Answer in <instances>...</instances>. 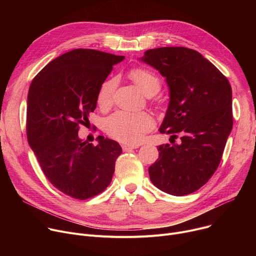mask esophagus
I'll return each instance as SVG.
<instances>
[{"label":"esophagus","instance_id":"34e87169","mask_svg":"<svg viewBox=\"0 0 256 256\" xmlns=\"http://www.w3.org/2000/svg\"><path fill=\"white\" fill-rule=\"evenodd\" d=\"M138 145H126V144H124L122 145V150L124 152H128V150H136L138 148Z\"/></svg>","mask_w":256,"mask_h":256}]
</instances>
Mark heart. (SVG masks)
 Masks as SVG:
<instances>
[{"mask_svg": "<svg viewBox=\"0 0 256 256\" xmlns=\"http://www.w3.org/2000/svg\"><path fill=\"white\" fill-rule=\"evenodd\" d=\"M130 76L145 94L160 88L158 78L150 70H132L130 72ZM116 85L117 80L115 78L106 80L102 85L98 96V102L102 108H108L112 104ZM154 126L152 116L146 112L117 111L106 118L104 122V128L108 135L119 142L130 145L142 142L146 134Z\"/></svg>", "mask_w": 256, "mask_h": 256, "instance_id": "1", "label": "heart"}]
</instances>
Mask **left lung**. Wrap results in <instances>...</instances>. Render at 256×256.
Wrapping results in <instances>:
<instances>
[{"label":"left lung","mask_w":256,"mask_h":256,"mask_svg":"<svg viewBox=\"0 0 256 256\" xmlns=\"http://www.w3.org/2000/svg\"><path fill=\"white\" fill-rule=\"evenodd\" d=\"M141 61L166 78L169 106L160 128L178 144L158 146L148 168L152 182L165 193L184 196L206 184L217 170L232 128V87L200 52L182 46L148 50ZM170 138V139H171Z\"/></svg>","instance_id":"left-lung-1"}]
</instances>
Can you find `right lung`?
<instances>
[{
    "instance_id": "right-lung-1",
    "label": "right lung",
    "mask_w": 256,
    "mask_h": 256,
    "mask_svg": "<svg viewBox=\"0 0 256 256\" xmlns=\"http://www.w3.org/2000/svg\"><path fill=\"white\" fill-rule=\"evenodd\" d=\"M124 56L90 48L67 52L33 78L26 106V137L50 182L62 193L85 200L110 184L122 152L111 139L98 144L78 138L80 126L96 108L98 91Z\"/></svg>"
}]
</instances>
